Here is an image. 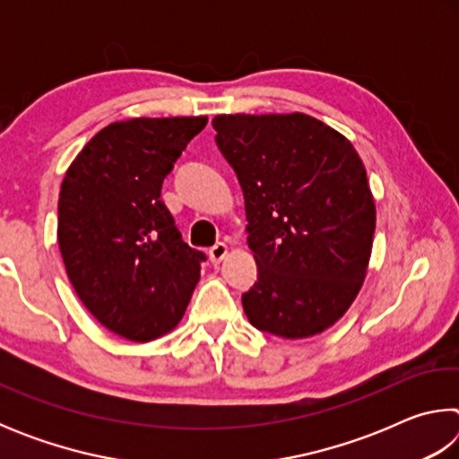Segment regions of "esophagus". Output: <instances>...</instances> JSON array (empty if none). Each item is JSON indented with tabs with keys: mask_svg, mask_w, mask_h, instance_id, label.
Returning <instances> with one entry per match:
<instances>
[{
	"mask_svg": "<svg viewBox=\"0 0 459 459\" xmlns=\"http://www.w3.org/2000/svg\"><path fill=\"white\" fill-rule=\"evenodd\" d=\"M229 255V247L224 243H216L211 251H208V257H211V261L214 263V265H219V263L227 257Z\"/></svg>",
	"mask_w": 459,
	"mask_h": 459,
	"instance_id": "1",
	"label": "esophagus"
}]
</instances>
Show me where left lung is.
<instances>
[{
	"instance_id": "8db88e82",
	"label": "left lung",
	"mask_w": 459,
	"mask_h": 459,
	"mask_svg": "<svg viewBox=\"0 0 459 459\" xmlns=\"http://www.w3.org/2000/svg\"><path fill=\"white\" fill-rule=\"evenodd\" d=\"M216 143L245 196L255 328L301 340L348 312L368 271L377 206L351 139L306 113L216 115Z\"/></svg>"
}]
</instances>
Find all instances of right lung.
I'll return each mask as SVG.
<instances>
[{"instance_id": "1", "label": "right lung", "mask_w": 459, "mask_h": 459, "mask_svg": "<svg viewBox=\"0 0 459 459\" xmlns=\"http://www.w3.org/2000/svg\"><path fill=\"white\" fill-rule=\"evenodd\" d=\"M208 117H137L100 129L68 166L58 247L84 307L117 336L150 342L188 307L204 253L190 248L161 184Z\"/></svg>"}]
</instances>
